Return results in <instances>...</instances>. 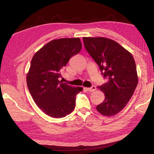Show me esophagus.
Returning <instances> with one entry per match:
<instances>
[{
    "instance_id": "34e87169",
    "label": "esophagus",
    "mask_w": 154,
    "mask_h": 154,
    "mask_svg": "<svg viewBox=\"0 0 154 154\" xmlns=\"http://www.w3.org/2000/svg\"><path fill=\"white\" fill-rule=\"evenodd\" d=\"M85 89H86L88 91H89V92H94V91L96 90V88L95 85H92L91 88H85Z\"/></svg>"
}]
</instances>
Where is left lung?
<instances>
[{"label": "left lung", "mask_w": 154, "mask_h": 154, "mask_svg": "<svg viewBox=\"0 0 154 154\" xmlns=\"http://www.w3.org/2000/svg\"><path fill=\"white\" fill-rule=\"evenodd\" d=\"M85 48L100 68L107 82L99 88L105 94L96 109L103 116H114L128 103L138 84L133 56L116 41L104 37H83Z\"/></svg>", "instance_id": "1"}]
</instances>
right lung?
<instances>
[{"mask_svg":"<svg viewBox=\"0 0 154 154\" xmlns=\"http://www.w3.org/2000/svg\"><path fill=\"white\" fill-rule=\"evenodd\" d=\"M81 49L79 38H59L47 43L32 57L26 77L28 88L36 105L52 118L71 113L76 95L83 90L58 80L61 70Z\"/></svg>","mask_w":154,"mask_h":154,"instance_id":"add662e5","label":"right lung"}]
</instances>
